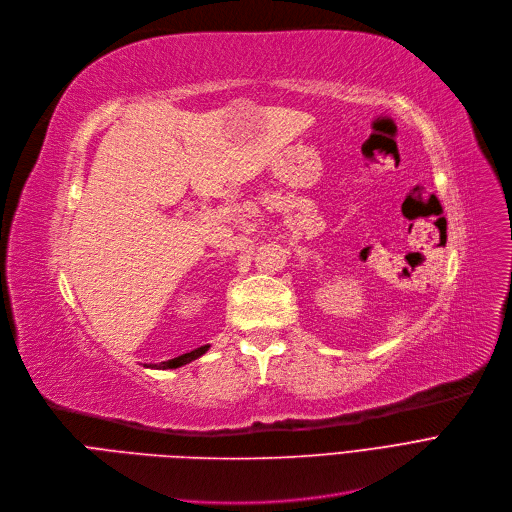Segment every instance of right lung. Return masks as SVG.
Listing matches in <instances>:
<instances>
[{
  "label": "right lung",
  "mask_w": 512,
  "mask_h": 512,
  "mask_svg": "<svg viewBox=\"0 0 512 512\" xmlns=\"http://www.w3.org/2000/svg\"><path fill=\"white\" fill-rule=\"evenodd\" d=\"M208 348H210V346L196 348V350H191V352H187V354H181V356H177V358H170V360H166V362L154 364L152 369H177V367H183V364H187V362H191V360L200 358L202 354H206V352H208Z\"/></svg>",
  "instance_id": "right-lung-1"
}]
</instances>
